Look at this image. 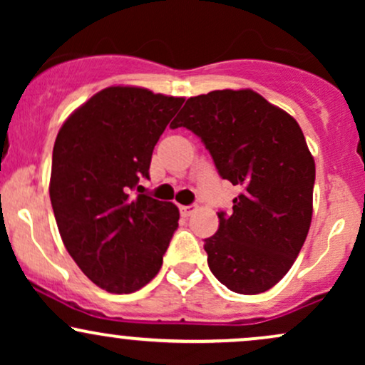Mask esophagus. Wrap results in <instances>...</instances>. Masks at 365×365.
Returning a JSON list of instances; mask_svg holds the SVG:
<instances>
[{"label":"esophagus","instance_id":"obj_1","mask_svg":"<svg viewBox=\"0 0 365 365\" xmlns=\"http://www.w3.org/2000/svg\"><path fill=\"white\" fill-rule=\"evenodd\" d=\"M195 212V206H180V215L183 217L192 216Z\"/></svg>","mask_w":365,"mask_h":365}]
</instances>
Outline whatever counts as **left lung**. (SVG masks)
<instances>
[{"mask_svg":"<svg viewBox=\"0 0 365 365\" xmlns=\"http://www.w3.org/2000/svg\"><path fill=\"white\" fill-rule=\"evenodd\" d=\"M173 128L204 142L221 178L242 188L204 240L211 273L242 295L273 288L295 262L312 220L316 165L295 118L257 92L187 99Z\"/></svg>","mask_w":365,"mask_h":365,"instance_id":"8db88e82","label":"left lung"}]
</instances>
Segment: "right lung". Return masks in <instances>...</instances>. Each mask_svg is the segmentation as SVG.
<instances>
[{
	"label": "right lung",
	"instance_id": "obj_1",
	"mask_svg": "<svg viewBox=\"0 0 365 365\" xmlns=\"http://www.w3.org/2000/svg\"><path fill=\"white\" fill-rule=\"evenodd\" d=\"M185 99L108 87L75 110L53 148L49 197L82 273L110 293H132L161 269L178 207L139 194L154 145Z\"/></svg>",
	"mask_w": 365,
	"mask_h": 365
}]
</instances>
